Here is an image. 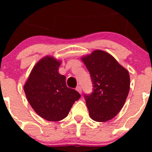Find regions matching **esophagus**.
Here are the masks:
<instances>
[{
  "mask_svg": "<svg viewBox=\"0 0 152 152\" xmlns=\"http://www.w3.org/2000/svg\"><path fill=\"white\" fill-rule=\"evenodd\" d=\"M76 91L79 93V94H81L82 93V90H81V87L80 86H77V88H76Z\"/></svg>",
  "mask_w": 152,
  "mask_h": 152,
  "instance_id": "1",
  "label": "esophagus"
}]
</instances>
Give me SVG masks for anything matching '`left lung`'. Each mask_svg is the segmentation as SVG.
Segmentation results:
<instances>
[{
  "instance_id": "8db88e82",
  "label": "left lung",
  "mask_w": 152,
  "mask_h": 152,
  "mask_svg": "<svg viewBox=\"0 0 152 152\" xmlns=\"http://www.w3.org/2000/svg\"><path fill=\"white\" fill-rule=\"evenodd\" d=\"M91 75L94 91L84 95L90 117L107 122L121 110L128 96L130 77L128 70L108 52L96 49L81 57Z\"/></svg>"
}]
</instances>
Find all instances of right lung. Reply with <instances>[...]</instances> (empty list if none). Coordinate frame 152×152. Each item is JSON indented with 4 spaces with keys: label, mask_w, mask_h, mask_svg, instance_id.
Masks as SVG:
<instances>
[{
    "label": "right lung",
    "mask_w": 152,
    "mask_h": 152,
    "mask_svg": "<svg viewBox=\"0 0 152 152\" xmlns=\"http://www.w3.org/2000/svg\"><path fill=\"white\" fill-rule=\"evenodd\" d=\"M61 61L46 56L36 63L23 86L32 108L48 121H60L69 113L80 97L77 91L68 88L66 77L58 72Z\"/></svg>",
    "instance_id": "right-lung-1"
}]
</instances>
